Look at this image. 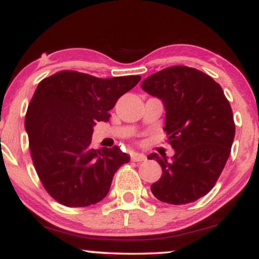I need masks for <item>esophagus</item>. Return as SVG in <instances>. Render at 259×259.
<instances>
[{
    "label": "esophagus",
    "instance_id": "obj_1",
    "mask_svg": "<svg viewBox=\"0 0 259 259\" xmlns=\"http://www.w3.org/2000/svg\"><path fill=\"white\" fill-rule=\"evenodd\" d=\"M146 156L142 153H138V152H134L132 153V160L134 162H145L146 160Z\"/></svg>",
    "mask_w": 259,
    "mask_h": 259
}]
</instances>
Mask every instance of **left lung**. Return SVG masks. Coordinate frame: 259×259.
Returning <instances> with one entry per match:
<instances>
[{
  "instance_id": "1",
  "label": "left lung",
  "mask_w": 259,
  "mask_h": 259,
  "mask_svg": "<svg viewBox=\"0 0 259 259\" xmlns=\"http://www.w3.org/2000/svg\"><path fill=\"white\" fill-rule=\"evenodd\" d=\"M141 89L162 101L164 130L175 151L170 159L148 154L162 167V177L151 191L169 204L198 200L213 189L230 156L235 136L230 103L218 82L185 65L147 76Z\"/></svg>"
}]
</instances>
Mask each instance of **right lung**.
<instances>
[{"mask_svg":"<svg viewBox=\"0 0 259 259\" xmlns=\"http://www.w3.org/2000/svg\"><path fill=\"white\" fill-rule=\"evenodd\" d=\"M140 75L101 79L63 70L45 78L25 115L32 163L46 191L68 207L106 197L115 171L130 160L120 148L90 147L97 121H108L118 99Z\"/></svg>","mask_w":259,"mask_h":259,"instance_id":"obj_1","label":"right lung"}]
</instances>
